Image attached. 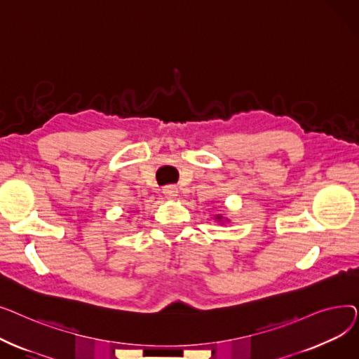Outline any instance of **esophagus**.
I'll return each mask as SVG.
<instances>
[{
	"instance_id": "obj_1",
	"label": "esophagus",
	"mask_w": 359,
	"mask_h": 359,
	"mask_svg": "<svg viewBox=\"0 0 359 359\" xmlns=\"http://www.w3.org/2000/svg\"><path fill=\"white\" fill-rule=\"evenodd\" d=\"M164 195L168 199H175L177 196V189L175 186H167V187H164Z\"/></svg>"
}]
</instances>
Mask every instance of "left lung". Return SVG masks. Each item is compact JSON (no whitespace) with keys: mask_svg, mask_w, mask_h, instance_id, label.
I'll return each instance as SVG.
<instances>
[{"mask_svg":"<svg viewBox=\"0 0 359 359\" xmlns=\"http://www.w3.org/2000/svg\"><path fill=\"white\" fill-rule=\"evenodd\" d=\"M215 219H217V221H222V215H217Z\"/></svg>","mask_w":359,"mask_h":359,"instance_id":"8db88e82","label":"left lung"}]
</instances>
